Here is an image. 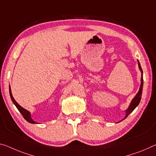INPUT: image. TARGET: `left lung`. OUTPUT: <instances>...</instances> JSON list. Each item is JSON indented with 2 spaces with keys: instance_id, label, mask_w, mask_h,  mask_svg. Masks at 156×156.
Instances as JSON below:
<instances>
[{
  "instance_id": "8db88e82",
  "label": "left lung",
  "mask_w": 156,
  "mask_h": 156,
  "mask_svg": "<svg viewBox=\"0 0 156 156\" xmlns=\"http://www.w3.org/2000/svg\"><path fill=\"white\" fill-rule=\"evenodd\" d=\"M138 65H139V68L140 69L141 72H142V78H141V85H140V90H139V91H138V93L137 94V95H136L134 97V98H133V99L132 100L129 107H128V109L126 110V117H124V119L126 118L130 114L135 110V108L137 107L138 105H139V103L140 102V100H141V97H142V87H143V76H142L143 71H142V67H141V66H140V64L139 62V61H138Z\"/></svg>"
}]
</instances>
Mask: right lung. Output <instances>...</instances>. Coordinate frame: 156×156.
<instances>
[{"instance_id":"right-lung-1","label":"right lung","mask_w":156,"mask_h":156,"mask_svg":"<svg viewBox=\"0 0 156 156\" xmlns=\"http://www.w3.org/2000/svg\"><path fill=\"white\" fill-rule=\"evenodd\" d=\"M9 95H10V97H11V99L12 101V102L14 103V104L16 105V107L17 108V109L19 110V112L21 113V115H23V118L26 119L27 122H28L29 123H36V122H34V121L33 120V119L31 118L30 117V114L28 112V110H26V109H24L23 108H22L20 105H19L18 103H16V101L14 100V98H13V96H12V91H11V88H10V86H9Z\"/></svg>"}]
</instances>
